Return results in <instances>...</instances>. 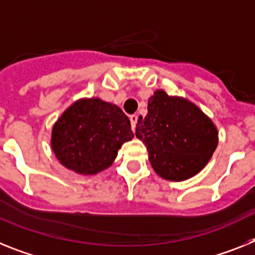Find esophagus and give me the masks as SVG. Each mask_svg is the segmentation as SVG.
<instances>
[{"instance_id":"1","label":"esophagus","mask_w":255,"mask_h":255,"mask_svg":"<svg viewBox=\"0 0 255 255\" xmlns=\"http://www.w3.org/2000/svg\"><path fill=\"white\" fill-rule=\"evenodd\" d=\"M137 119H138V117H137L136 114L130 115V117H129V121H130V127H132V130H134V129H136Z\"/></svg>"}]
</instances>
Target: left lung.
Returning <instances> with one entry per match:
<instances>
[{"instance_id": "obj_1", "label": "left lung", "mask_w": 255, "mask_h": 255, "mask_svg": "<svg viewBox=\"0 0 255 255\" xmlns=\"http://www.w3.org/2000/svg\"><path fill=\"white\" fill-rule=\"evenodd\" d=\"M136 137L145 143L149 160L160 177L185 181L207 165L218 145V130L209 117L183 97L156 90L140 117Z\"/></svg>"}]
</instances>
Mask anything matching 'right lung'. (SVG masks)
Instances as JSON below:
<instances>
[{
    "label": "right lung",
    "instance_id": "1",
    "mask_svg": "<svg viewBox=\"0 0 255 255\" xmlns=\"http://www.w3.org/2000/svg\"><path fill=\"white\" fill-rule=\"evenodd\" d=\"M130 122L121 108L101 99H81L54 125L51 147L64 167L79 174L109 168L118 150L132 140Z\"/></svg>",
    "mask_w": 255,
    "mask_h": 255
}]
</instances>
